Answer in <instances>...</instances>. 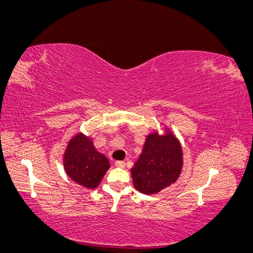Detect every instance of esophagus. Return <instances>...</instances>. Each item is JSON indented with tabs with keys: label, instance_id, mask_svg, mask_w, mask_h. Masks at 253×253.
Masks as SVG:
<instances>
[{
	"label": "esophagus",
	"instance_id": "1",
	"mask_svg": "<svg viewBox=\"0 0 253 253\" xmlns=\"http://www.w3.org/2000/svg\"><path fill=\"white\" fill-rule=\"evenodd\" d=\"M115 166L118 167V168H125L126 163L122 162V160H117V162H115Z\"/></svg>",
	"mask_w": 253,
	"mask_h": 253
}]
</instances>
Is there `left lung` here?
I'll list each match as a JSON object with an SVG mask.
<instances>
[{
    "mask_svg": "<svg viewBox=\"0 0 253 253\" xmlns=\"http://www.w3.org/2000/svg\"><path fill=\"white\" fill-rule=\"evenodd\" d=\"M181 167L182 150L171 131L150 134L131 170L134 187L143 194L157 193L177 180Z\"/></svg>",
    "mask_w": 253,
    "mask_h": 253,
    "instance_id": "1",
    "label": "left lung"
}]
</instances>
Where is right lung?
I'll list each match as a JSON object with an SVG mask.
<instances>
[{
    "label": "right lung",
    "mask_w": 253,
    "mask_h": 253,
    "mask_svg": "<svg viewBox=\"0 0 253 253\" xmlns=\"http://www.w3.org/2000/svg\"><path fill=\"white\" fill-rule=\"evenodd\" d=\"M63 159L66 174L87 189L98 187L110 169L109 159L96 150L89 137L81 133L68 142Z\"/></svg>",
    "instance_id": "obj_1"
}]
</instances>
